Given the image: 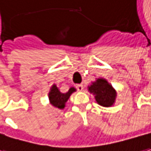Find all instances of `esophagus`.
<instances>
[{"instance_id":"esophagus-1","label":"esophagus","mask_w":151,"mask_h":151,"mask_svg":"<svg viewBox=\"0 0 151 151\" xmlns=\"http://www.w3.org/2000/svg\"><path fill=\"white\" fill-rule=\"evenodd\" d=\"M77 89H78V91H83V84H78V85H77Z\"/></svg>"}]
</instances>
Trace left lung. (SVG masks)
Wrapping results in <instances>:
<instances>
[{
  "label": "left lung",
  "mask_w": 151,
  "mask_h": 151,
  "mask_svg": "<svg viewBox=\"0 0 151 151\" xmlns=\"http://www.w3.org/2000/svg\"><path fill=\"white\" fill-rule=\"evenodd\" d=\"M90 93L94 95L95 100L101 106L110 107L114 105L116 98V91L108 81L103 78H98L88 87Z\"/></svg>",
  "instance_id": "obj_1"
}]
</instances>
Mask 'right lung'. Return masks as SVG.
I'll return each mask as SVG.
<instances>
[{"label": "right lung", "mask_w": 151, "mask_h": 151, "mask_svg": "<svg viewBox=\"0 0 151 151\" xmlns=\"http://www.w3.org/2000/svg\"><path fill=\"white\" fill-rule=\"evenodd\" d=\"M74 92H76V88L72 87L68 89L67 93H62L56 84H53L52 87L50 88L48 95L50 103L54 107L62 110L65 107V104L71 96L72 93H73Z\"/></svg>", "instance_id": "add662e5"}]
</instances>
